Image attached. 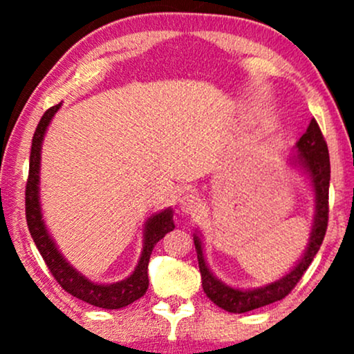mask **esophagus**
I'll return each instance as SVG.
<instances>
[{"label":"esophagus","instance_id":"1","mask_svg":"<svg viewBox=\"0 0 354 354\" xmlns=\"http://www.w3.org/2000/svg\"><path fill=\"white\" fill-rule=\"evenodd\" d=\"M178 205H180V209L185 214H192V212H195L200 207V196L193 192H187L185 195H182Z\"/></svg>","mask_w":354,"mask_h":354}]
</instances>
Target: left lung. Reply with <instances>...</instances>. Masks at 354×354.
<instances>
[{"instance_id": "8db88e82", "label": "left lung", "mask_w": 354, "mask_h": 354, "mask_svg": "<svg viewBox=\"0 0 354 354\" xmlns=\"http://www.w3.org/2000/svg\"><path fill=\"white\" fill-rule=\"evenodd\" d=\"M298 154L297 161L306 169L309 177H311L314 192H316V217H314V225L311 232V240H309L308 250L301 261L295 266L292 272H288L277 282L268 285V287L256 290H235L219 282L214 275L209 272L203 256L201 243L195 236V248L198 254V264H200L203 290L207 298L217 306L225 309L229 313H248L253 309L263 308L266 304L275 303L279 299L287 297L299 282L303 274L306 272L309 264L313 263L314 256L321 248L324 236L327 232L328 224V182H330V159H328V148L324 135L319 129L316 119H311L306 132L297 143Z\"/></svg>"}]
</instances>
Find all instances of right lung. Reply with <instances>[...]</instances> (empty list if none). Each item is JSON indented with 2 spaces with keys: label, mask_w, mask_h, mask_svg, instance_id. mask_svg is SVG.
<instances>
[{
  "label": "right lung",
  "mask_w": 354,
  "mask_h": 354,
  "mask_svg": "<svg viewBox=\"0 0 354 354\" xmlns=\"http://www.w3.org/2000/svg\"><path fill=\"white\" fill-rule=\"evenodd\" d=\"M59 106L61 103L45 111V114L41 115L32 138L30 164H28V177L26 185V219L28 232H30L32 239L35 241L37 248L40 251L41 258L46 263L51 275L67 293L98 308H124L130 303L137 301L138 298H142L147 293L149 256L153 253L154 245L176 227L172 221V211H164L161 214L153 216L147 222L142 258H140L138 266L135 268L133 274L129 279L113 285H96L90 282V280H86L75 269H72L66 263V259L59 254V251L56 250L55 243H53L50 235H48L41 221L40 205H38V171H40V149L43 135H45L48 124H50L53 115L56 114V111L59 109Z\"/></svg>",
  "instance_id": "1"
}]
</instances>
